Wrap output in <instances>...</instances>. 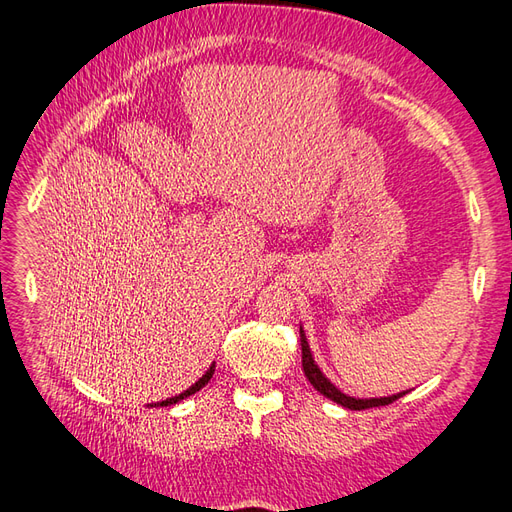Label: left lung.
I'll list each match as a JSON object with an SVG mask.
<instances>
[{"instance_id":"1","label":"left lung","mask_w":512,"mask_h":512,"mask_svg":"<svg viewBox=\"0 0 512 512\" xmlns=\"http://www.w3.org/2000/svg\"><path fill=\"white\" fill-rule=\"evenodd\" d=\"M301 334V363H303V372H306V378L310 380V385L321 391V394L325 398L334 400L336 405H341L345 409H352V411H361V409H369V407H383V405H391V402L398 400L400 396H405L407 391H400V394H394V396H383V398H354V396H347L343 394V391L332 385L328 376H325L319 365L314 363V356L310 352V345H308V339H306V332H303V328L299 330Z\"/></svg>"}]
</instances>
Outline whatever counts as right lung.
<instances>
[{
    "mask_svg": "<svg viewBox=\"0 0 512 512\" xmlns=\"http://www.w3.org/2000/svg\"><path fill=\"white\" fill-rule=\"evenodd\" d=\"M213 372H215V365H211L209 369H206V372H204V376L198 380V383H195V385H191L187 391H182V394H178V396H173V398H167V400H162V402H158V405H156V402H151V405L149 407H169V405H176V402H180V400H184V398H187V396H191V394H195V391H200L206 383H209V380L213 378Z\"/></svg>",
    "mask_w": 512,
    "mask_h": 512,
    "instance_id": "add662e5",
    "label": "right lung"
}]
</instances>
